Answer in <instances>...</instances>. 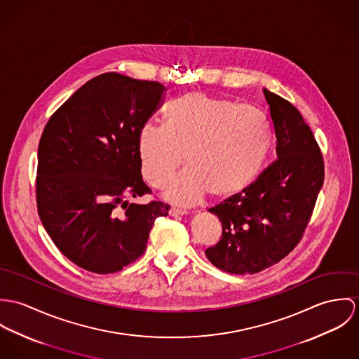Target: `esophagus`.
<instances>
[{
	"mask_svg": "<svg viewBox=\"0 0 359 359\" xmlns=\"http://www.w3.org/2000/svg\"><path fill=\"white\" fill-rule=\"evenodd\" d=\"M187 213H189V210H186V209H183V208H176V206H173V208L169 209V215H172V216L187 215Z\"/></svg>",
	"mask_w": 359,
	"mask_h": 359,
	"instance_id": "34e87169",
	"label": "esophagus"
}]
</instances>
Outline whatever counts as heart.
<instances>
[{
  "label": "heart",
  "instance_id": "1",
  "mask_svg": "<svg viewBox=\"0 0 359 359\" xmlns=\"http://www.w3.org/2000/svg\"><path fill=\"white\" fill-rule=\"evenodd\" d=\"M163 125L147 121L137 135L143 177L162 187L183 163L187 169L166 187L165 196L194 202L208 193L227 198L246 189L267 157L271 130L255 106L191 92L163 110Z\"/></svg>",
  "mask_w": 359,
  "mask_h": 359
}]
</instances>
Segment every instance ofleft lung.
<instances>
[{
    "instance_id": "obj_1",
    "label": "left lung",
    "mask_w": 359,
    "mask_h": 359,
    "mask_svg": "<svg viewBox=\"0 0 359 359\" xmlns=\"http://www.w3.org/2000/svg\"><path fill=\"white\" fill-rule=\"evenodd\" d=\"M263 93L277 139V160L241 193L209 209L223 231L205 255L230 274L259 273L296 248L325 179L323 156L299 110L267 89Z\"/></svg>"
}]
</instances>
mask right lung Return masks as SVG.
<instances>
[{"label": "right lung", "mask_w": 359, "mask_h": 359, "mask_svg": "<svg viewBox=\"0 0 359 359\" xmlns=\"http://www.w3.org/2000/svg\"><path fill=\"white\" fill-rule=\"evenodd\" d=\"M165 90L157 81L104 73L83 83L45 125L39 215L57 249L86 271L113 274L137 260L156 219L168 215L161 201H123L151 194L142 179L137 135Z\"/></svg>", "instance_id": "obj_1"}]
</instances>
